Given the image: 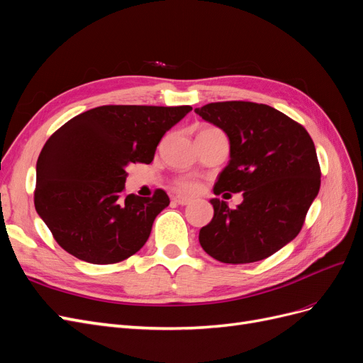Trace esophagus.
<instances>
[{"mask_svg": "<svg viewBox=\"0 0 363 363\" xmlns=\"http://www.w3.org/2000/svg\"><path fill=\"white\" fill-rule=\"evenodd\" d=\"M172 201L180 204V206H188V204L191 203V199H188V196H180V195H177V196H174Z\"/></svg>", "mask_w": 363, "mask_h": 363, "instance_id": "obj_1", "label": "esophagus"}]
</instances>
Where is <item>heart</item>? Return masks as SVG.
<instances>
[{
    "label": "heart",
    "instance_id": "heart-1",
    "mask_svg": "<svg viewBox=\"0 0 363 363\" xmlns=\"http://www.w3.org/2000/svg\"><path fill=\"white\" fill-rule=\"evenodd\" d=\"M203 130H216V128L215 127H204ZM175 188L182 192H195L196 189H199V183L192 179L183 177V179L175 180Z\"/></svg>",
    "mask_w": 363,
    "mask_h": 363
}]
</instances>
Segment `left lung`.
<instances>
[{"instance_id": "8db88e82", "label": "left lung", "mask_w": 363, "mask_h": 363, "mask_svg": "<svg viewBox=\"0 0 363 363\" xmlns=\"http://www.w3.org/2000/svg\"><path fill=\"white\" fill-rule=\"evenodd\" d=\"M224 130L230 162L215 195L244 192L230 208L213 199V218L200 230V244L223 263H252L272 256L300 233L321 186V168L307 130L267 104L221 101L195 108Z\"/></svg>"}]
</instances>
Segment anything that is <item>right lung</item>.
Returning a JSON list of instances; mask_svg holds the SVG:
<instances>
[{"mask_svg": "<svg viewBox=\"0 0 363 363\" xmlns=\"http://www.w3.org/2000/svg\"><path fill=\"white\" fill-rule=\"evenodd\" d=\"M191 106H100L69 119L43 145L35 207L56 242L77 259L111 265L133 256L169 204L125 195V168L151 163L160 139Z\"/></svg>", "mask_w": 363, "mask_h": 363, "instance_id": "add662e5", "label": "right lung"}]
</instances>
